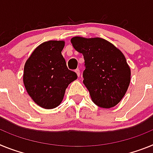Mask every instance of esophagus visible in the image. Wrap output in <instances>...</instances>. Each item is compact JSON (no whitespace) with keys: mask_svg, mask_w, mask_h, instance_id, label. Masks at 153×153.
Listing matches in <instances>:
<instances>
[{"mask_svg":"<svg viewBox=\"0 0 153 153\" xmlns=\"http://www.w3.org/2000/svg\"><path fill=\"white\" fill-rule=\"evenodd\" d=\"M75 73H76V74H77V75H78V77L80 76V70H79V69H78V68L75 69Z\"/></svg>","mask_w":153,"mask_h":153,"instance_id":"1","label":"esophagus"}]
</instances>
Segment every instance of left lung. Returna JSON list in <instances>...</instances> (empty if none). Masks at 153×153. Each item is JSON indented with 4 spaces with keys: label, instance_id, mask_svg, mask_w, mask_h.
<instances>
[{
    "label": "left lung",
    "instance_id": "left-lung-1",
    "mask_svg": "<svg viewBox=\"0 0 153 153\" xmlns=\"http://www.w3.org/2000/svg\"><path fill=\"white\" fill-rule=\"evenodd\" d=\"M71 42L84 57L83 83L93 102L104 108L116 105L130 83L131 71L124 54L101 38L75 37Z\"/></svg>",
    "mask_w": 153,
    "mask_h": 153
}]
</instances>
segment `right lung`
Segmentation results:
<instances>
[{
	"mask_svg": "<svg viewBox=\"0 0 153 153\" xmlns=\"http://www.w3.org/2000/svg\"><path fill=\"white\" fill-rule=\"evenodd\" d=\"M65 42L48 41L35 48L25 63L24 84L34 102L51 109L60 105L65 89L77 78L68 68L62 51Z\"/></svg>",
	"mask_w": 153,
	"mask_h": 153,
	"instance_id": "add662e5",
	"label": "right lung"
}]
</instances>
